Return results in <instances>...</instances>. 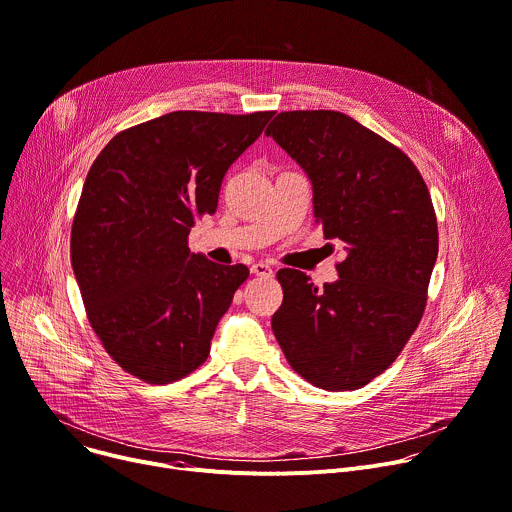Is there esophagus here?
Instances as JSON below:
<instances>
[{"label": "esophagus", "mask_w": 512, "mask_h": 512, "mask_svg": "<svg viewBox=\"0 0 512 512\" xmlns=\"http://www.w3.org/2000/svg\"><path fill=\"white\" fill-rule=\"evenodd\" d=\"M251 273H253V275H257V277H271V275H273V269H271V265H269V263L259 261V263L251 265Z\"/></svg>", "instance_id": "obj_1"}]
</instances>
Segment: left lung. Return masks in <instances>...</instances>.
<instances>
[{
	"label": "left lung",
	"mask_w": 512,
	"mask_h": 512,
	"mask_svg": "<svg viewBox=\"0 0 512 512\" xmlns=\"http://www.w3.org/2000/svg\"><path fill=\"white\" fill-rule=\"evenodd\" d=\"M314 186V214L346 257L316 287L277 271L273 334L302 379L354 391L385 373L421 322L437 259V218L423 176L397 145L340 111H283L265 131Z\"/></svg>",
	"instance_id": "1"
}]
</instances>
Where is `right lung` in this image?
I'll list each match as a JSON object with an SVG mask.
<instances>
[{"mask_svg": "<svg viewBox=\"0 0 512 512\" xmlns=\"http://www.w3.org/2000/svg\"><path fill=\"white\" fill-rule=\"evenodd\" d=\"M275 111H174L119 131L93 162L70 231V261L91 328L119 367L150 385L208 358L214 328L247 281L188 249L214 214L231 164Z\"/></svg>", "mask_w": 512, "mask_h": 512, "instance_id": "obj_1", "label": "right lung"}]
</instances>
